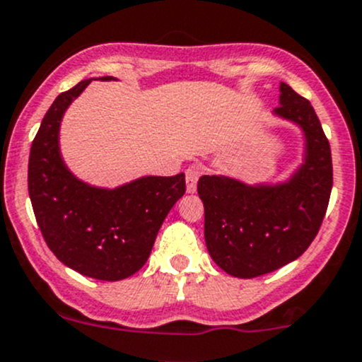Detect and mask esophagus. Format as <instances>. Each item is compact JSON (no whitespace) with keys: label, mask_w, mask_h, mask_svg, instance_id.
Segmentation results:
<instances>
[{"label":"esophagus","mask_w":362,"mask_h":362,"mask_svg":"<svg viewBox=\"0 0 362 362\" xmlns=\"http://www.w3.org/2000/svg\"><path fill=\"white\" fill-rule=\"evenodd\" d=\"M203 173V168L199 164H191V166L185 170V182H187V192H196L198 187L199 175Z\"/></svg>","instance_id":"1"}]
</instances>
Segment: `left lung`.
Returning <instances> with one entry per match:
<instances>
[{"label":"left lung","instance_id":"8db88e82","mask_svg":"<svg viewBox=\"0 0 362 362\" xmlns=\"http://www.w3.org/2000/svg\"><path fill=\"white\" fill-rule=\"evenodd\" d=\"M273 113L305 134V159L289 180L249 185L224 175H203L198 182L208 254L238 279L275 272L308 249L333 187L329 141L310 101L282 82L280 107Z\"/></svg>","mask_w":362,"mask_h":362}]
</instances>
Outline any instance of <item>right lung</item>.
<instances>
[{
    "label": "right lung",
    "instance_id": "right-lung-1",
    "mask_svg": "<svg viewBox=\"0 0 362 362\" xmlns=\"http://www.w3.org/2000/svg\"><path fill=\"white\" fill-rule=\"evenodd\" d=\"M89 83L90 78L82 80L61 93L43 117L29 152L28 189L54 255L82 275L115 282L147 262L168 211L184 196L185 175L141 177L115 189L78 180L61 158L59 127Z\"/></svg>",
    "mask_w": 362,
    "mask_h": 362
}]
</instances>
